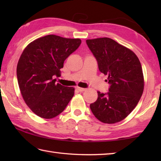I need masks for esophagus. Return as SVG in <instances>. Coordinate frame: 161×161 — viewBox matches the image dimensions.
Masks as SVG:
<instances>
[{
	"mask_svg": "<svg viewBox=\"0 0 161 161\" xmlns=\"http://www.w3.org/2000/svg\"><path fill=\"white\" fill-rule=\"evenodd\" d=\"M76 89L79 91V92H83L85 90H86V88H81V87H77Z\"/></svg>",
	"mask_w": 161,
	"mask_h": 161,
	"instance_id": "34e87169",
	"label": "esophagus"
}]
</instances>
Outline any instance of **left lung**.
<instances>
[{
	"instance_id": "obj_1",
	"label": "left lung",
	"mask_w": 161,
	"mask_h": 161,
	"mask_svg": "<svg viewBox=\"0 0 161 161\" xmlns=\"http://www.w3.org/2000/svg\"><path fill=\"white\" fill-rule=\"evenodd\" d=\"M86 42L99 70L108 75L110 84L108 93L97 91V99L90 104L91 110L102 122H118L133 110L142 95L144 79L141 62L133 51L110 38L87 39Z\"/></svg>"
}]
</instances>
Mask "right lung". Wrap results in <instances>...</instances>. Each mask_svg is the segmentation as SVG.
Instances as JSON below:
<instances>
[{"label": "right lung", "instance_id": "right-lung-1", "mask_svg": "<svg viewBox=\"0 0 161 161\" xmlns=\"http://www.w3.org/2000/svg\"><path fill=\"white\" fill-rule=\"evenodd\" d=\"M80 39L49 35L28 45L16 68L24 101L36 115L50 119L59 115L73 97L75 88L56 84L64 61L80 46Z\"/></svg>", "mask_w": 161, "mask_h": 161}]
</instances>
